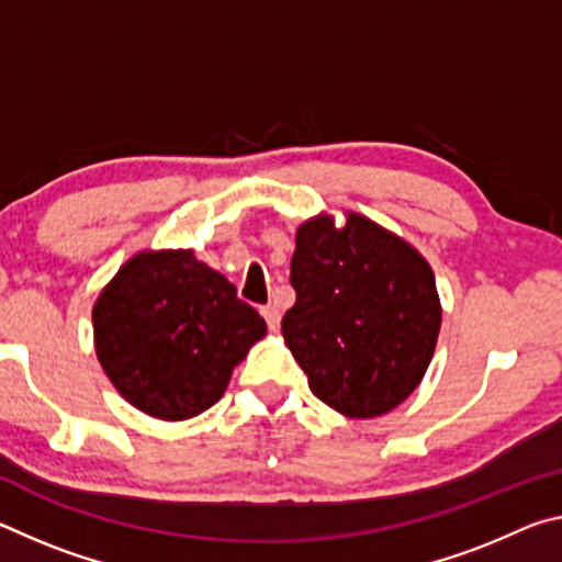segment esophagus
I'll use <instances>...</instances> for the list:
<instances>
[{"label": "esophagus", "instance_id": "obj_1", "mask_svg": "<svg viewBox=\"0 0 562 562\" xmlns=\"http://www.w3.org/2000/svg\"><path fill=\"white\" fill-rule=\"evenodd\" d=\"M260 315L265 317V322H268L270 329H278V325H280V307H278V304H265V307H260Z\"/></svg>", "mask_w": 562, "mask_h": 562}]
</instances>
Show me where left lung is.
<instances>
[{
    "label": "left lung",
    "mask_w": 562,
    "mask_h": 562,
    "mask_svg": "<svg viewBox=\"0 0 562 562\" xmlns=\"http://www.w3.org/2000/svg\"><path fill=\"white\" fill-rule=\"evenodd\" d=\"M282 335L312 394L339 414L392 412L429 367L441 327L434 272L412 245L361 215L297 231Z\"/></svg>",
    "instance_id": "1"
}]
</instances>
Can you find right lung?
I'll return each instance as SVG.
<instances>
[{"mask_svg":"<svg viewBox=\"0 0 562 562\" xmlns=\"http://www.w3.org/2000/svg\"><path fill=\"white\" fill-rule=\"evenodd\" d=\"M265 331L235 284L190 250L136 255L93 307L103 372L133 406L168 422L211 408Z\"/></svg>","mask_w":562,"mask_h":562,"instance_id":"add662e5","label":"right lung"}]
</instances>
